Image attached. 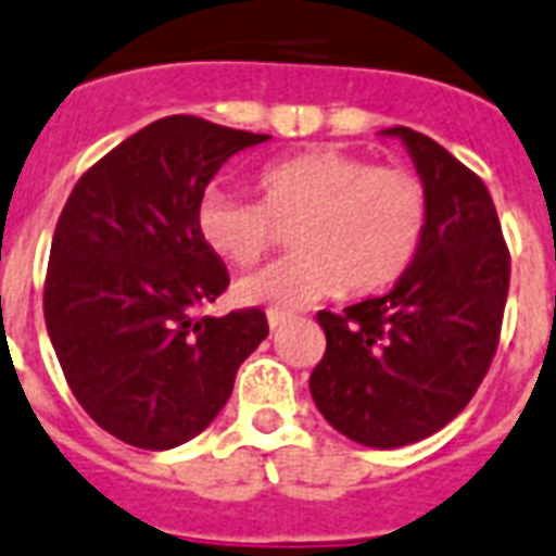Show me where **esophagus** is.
Instances as JSON below:
<instances>
[{
  "mask_svg": "<svg viewBox=\"0 0 556 556\" xmlns=\"http://www.w3.org/2000/svg\"><path fill=\"white\" fill-rule=\"evenodd\" d=\"M266 321H269V330H281V327L290 321V316H281V313H269V316H266Z\"/></svg>",
  "mask_w": 556,
  "mask_h": 556,
  "instance_id": "obj_1",
  "label": "esophagus"
}]
</instances>
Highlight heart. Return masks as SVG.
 <instances>
[{"label": "heart", "mask_w": 556, "mask_h": 556, "mask_svg": "<svg viewBox=\"0 0 556 556\" xmlns=\"http://www.w3.org/2000/svg\"><path fill=\"white\" fill-rule=\"evenodd\" d=\"M257 202L208 188L197 235L229 266L257 264L290 229L292 252L235 287L243 304L295 313L342 290H386L415 264L429 229V193L412 170L374 167L345 150H309L266 165Z\"/></svg>", "instance_id": "1"}]
</instances>
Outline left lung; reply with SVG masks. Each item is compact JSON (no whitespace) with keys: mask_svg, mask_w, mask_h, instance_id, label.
I'll list each match as a JSON object with an SVG mask.
<instances>
[{"mask_svg":"<svg viewBox=\"0 0 556 556\" xmlns=\"http://www.w3.org/2000/svg\"><path fill=\"white\" fill-rule=\"evenodd\" d=\"M429 193L415 264L380 299L318 313L327 348L309 394L337 432L374 450L434 434L472 400L502 330L510 257L479 176L424 132L391 127Z\"/></svg>","mask_w":556,"mask_h":556,"instance_id":"1","label":"left lung"}]
</instances>
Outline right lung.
<instances>
[{
  "label": "right lung",
  "instance_id": "obj_1",
  "mask_svg": "<svg viewBox=\"0 0 556 556\" xmlns=\"http://www.w3.org/2000/svg\"><path fill=\"white\" fill-rule=\"evenodd\" d=\"M273 136L193 115L148 124L89 167L51 240L46 327L77 403L139 450H174L219 415L269 333L261 309L193 316L229 287L197 202L219 167Z\"/></svg>",
  "mask_w": 556,
  "mask_h": 556
}]
</instances>
